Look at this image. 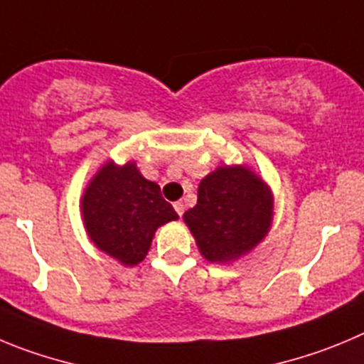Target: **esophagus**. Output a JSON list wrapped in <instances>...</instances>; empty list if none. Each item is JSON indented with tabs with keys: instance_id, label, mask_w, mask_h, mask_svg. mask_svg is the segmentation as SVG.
Returning a JSON list of instances; mask_svg holds the SVG:
<instances>
[{
	"instance_id": "obj_1",
	"label": "esophagus",
	"mask_w": 364,
	"mask_h": 364,
	"mask_svg": "<svg viewBox=\"0 0 364 364\" xmlns=\"http://www.w3.org/2000/svg\"><path fill=\"white\" fill-rule=\"evenodd\" d=\"M174 210L178 212V215L181 217L183 212H185V205H183V201H176L174 203Z\"/></svg>"
}]
</instances>
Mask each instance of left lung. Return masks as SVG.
<instances>
[{"label":"left lung","mask_w":364,"mask_h":364,"mask_svg":"<svg viewBox=\"0 0 364 364\" xmlns=\"http://www.w3.org/2000/svg\"><path fill=\"white\" fill-rule=\"evenodd\" d=\"M273 208V192L257 172L247 165H223L201 179L198 205L183 220L208 262L230 264L266 239Z\"/></svg>","instance_id":"8db88e82"}]
</instances>
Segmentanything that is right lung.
Here are the masks:
<instances>
[{
  "mask_svg": "<svg viewBox=\"0 0 364 364\" xmlns=\"http://www.w3.org/2000/svg\"><path fill=\"white\" fill-rule=\"evenodd\" d=\"M80 212L91 242L129 267L147 257L159 226L179 219L158 183L145 179L134 161L117 165L113 159L90 179Z\"/></svg>",
  "mask_w": 364,
  "mask_h": 364,
  "instance_id": "obj_1",
  "label": "right lung"
}]
</instances>
